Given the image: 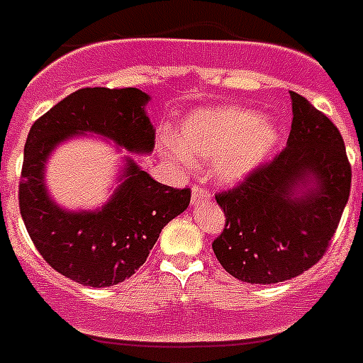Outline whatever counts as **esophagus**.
Instances as JSON below:
<instances>
[{
    "label": "esophagus",
    "instance_id": "34e87169",
    "mask_svg": "<svg viewBox=\"0 0 363 363\" xmlns=\"http://www.w3.org/2000/svg\"><path fill=\"white\" fill-rule=\"evenodd\" d=\"M211 198V194L207 192L206 188L201 186H194L192 188V203L194 206H198V203H203Z\"/></svg>",
    "mask_w": 363,
    "mask_h": 363
}]
</instances>
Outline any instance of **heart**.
<instances>
[{"instance_id": "obj_1", "label": "heart", "mask_w": 363, "mask_h": 363, "mask_svg": "<svg viewBox=\"0 0 363 363\" xmlns=\"http://www.w3.org/2000/svg\"><path fill=\"white\" fill-rule=\"evenodd\" d=\"M280 143V127L247 108H200L188 114L167 154L181 165L211 160V177L236 184L267 162Z\"/></svg>"}]
</instances>
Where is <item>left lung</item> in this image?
<instances>
[{
	"instance_id": "obj_1",
	"label": "left lung",
	"mask_w": 363,
	"mask_h": 363,
	"mask_svg": "<svg viewBox=\"0 0 363 363\" xmlns=\"http://www.w3.org/2000/svg\"><path fill=\"white\" fill-rule=\"evenodd\" d=\"M291 102L286 148L215 196L226 225L213 251L226 272L247 284H278L314 267L350 196L352 167L339 129L293 91Z\"/></svg>"
}]
</instances>
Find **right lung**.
Masks as SVG:
<instances>
[{
	"label": "right lung",
	"instance_id": "obj_1",
	"mask_svg": "<svg viewBox=\"0 0 363 363\" xmlns=\"http://www.w3.org/2000/svg\"><path fill=\"white\" fill-rule=\"evenodd\" d=\"M148 101L135 87H87L55 104L28 133L18 186L22 220L40 255L83 286L110 287L131 278L163 226L188 207L190 188L165 186L127 157L120 186L101 209L66 211L47 194V157L66 138L85 133L150 154L156 129L146 116Z\"/></svg>",
	"mask_w": 363,
	"mask_h": 363
}]
</instances>
